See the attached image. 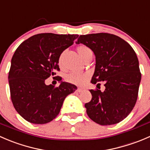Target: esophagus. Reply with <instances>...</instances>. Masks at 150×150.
Segmentation results:
<instances>
[{"label":"esophagus","mask_w":150,"mask_h":150,"mask_svg":"<svg viewBox=\"0 0 150 150\" xmlns=\"http://www.w3.org/2000/svg\"><path fill=\"white\" fill-rule=\"evenodd\" d=\"M83 91V88H78V89H77V91L78 92H81Z\"/></svg>","instance_id":"obj_1"}]
</instances>
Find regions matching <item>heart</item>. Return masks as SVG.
I'll list each match as a JSON object with an SVG mask.
<instances>
[{
	"mask_svg": "<svg viewBox=\"0 0 150 150\" xmlns=\"http://www.w3.org/2000/svg\"><path fill=\"white\" fill-rule=\"evenodd\" d=\"M77 51H78V54H79V56L82 59H83L85 57L88 55L89 54L92 53L91 50L88 46H85V45H81V46H78ZM63 56H64V53L61 54V55L59 57L58 60L59 65L61 67H62ZM89 77H90V73L87 72H83V73L72 72V73H69L66 75L65 80L67 82L69 83L77 85V86H81V85L84 84L86 82V81L88 79Z\"/></svg>",
	"mask_w": 150,
	"mask_h": 150,
	"instance_id": "heart-1",
	"label": "heart"
}]
</instances>
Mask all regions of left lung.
<instances>
[{
  "label": "left lung",
  "mask_w": 150,
  "mask_h": 150,
  "mask_svg": "<svg viewBox=\"0 0 150 150\" xmlns=\"http://www.w3.org/2000/svg\"><path fill=\"white\" fill-rule=\"evenodd\" d=\"M83 43L93 51L96 67L91 82L105 90H90L92 99L85 104L93 121L102 125L118 123L132 111L138 97L142 78L135 51L126 41L110 33L80 35Z\"/></svg>",
  "instance_id": "left-lung-1"
}]
</instances>
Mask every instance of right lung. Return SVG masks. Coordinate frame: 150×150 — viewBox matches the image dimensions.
Segmentation results:
<instances>
[{
  "mask_svg": "<svg viewBox=\"0 0 150 150\" xmlns=\"http://www.w3.org/2000/svg\"><path fill=\"white\" fill-rule=\"evenodd\" d=\"M78 35L40 33L29 38L16 48L8 72L11 99L15 110L27 121L45 124L59 113L67 95L77 87L61 82L58 87L45 81L59 71V57L72 46ZM59 81H62L59 77Z\"/></svg>",
  "mask_w": 150,
  "mask_h": 150,
  "instance_id": "obj_1",
  "label": "right lung"
}]
</instances>
